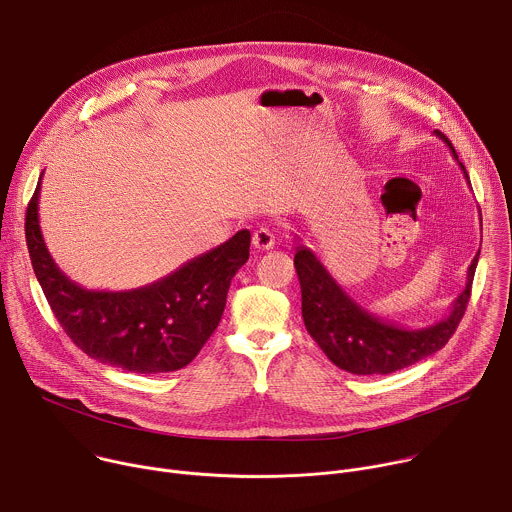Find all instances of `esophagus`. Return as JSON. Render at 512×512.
Returning a JSON list of instances; mask_svg holds the SVG:
<instances>
[{"label": "esophagus", "mask_w": 512, "mask_h": 512, "mask_svg": "<svg viewBox=\"0 0 512 512\" xmlns=\"http://www.w3.org/2000/svg\"><path fill=\"white\" fill-rule=\"evenodd\" d=\"M253 247L259 249V251H265V249H271L275 245V235L269 227H259L255 233H253V239H251Z\"/></svg>", "instance_id": "1"}]
</instances>
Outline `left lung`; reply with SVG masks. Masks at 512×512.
Listing matches in <instances>:
<instances>
[{"mask_svg":"<svg viewBox=\"0 0 512 512\" xmlns=\"http://www.w3.org/2000/svg\"><path fill=\"white\" fill-rule=\"evenodd\" d=\"M435 135L452 150L470 184L468 172L458 160L450 139L442 131H435ZM478 255L480 251L468 267L466 287L444 320L425 328H403L364 310L346 294L322 261L306 245H300L294 265L302 285L304 324L324 354L342 371L352 375H389L401 371L444 348L456 332L470 300Z\"/></svg>","mask_w":512,"mask_h":512,"instance_id":"1","label":"left lung"}]
</instances>
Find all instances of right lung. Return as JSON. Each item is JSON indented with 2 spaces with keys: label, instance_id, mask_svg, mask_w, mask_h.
Listing matches in <instances>:
<instances>
[{
  "label": "right lung",
  "instance_id": "obj_1",
  "mask_svg": "<svg viewBox=\"0 0 512 512\" xmlns=\"http://www.w3.org/2000/svg\"><path fill=\"white\" fill-rule=\"evenodd\" d=\"M38 196L40 182L26 212V243L36 279L70 340L91 358L139 375L192 362L221 322L231 279L249 259L251 233L239 231L150 285L95 291L54 263L40 231Z\"/></svg>",
  "mask_w": 512,
  "mask_h": 512
}]
</instances>
